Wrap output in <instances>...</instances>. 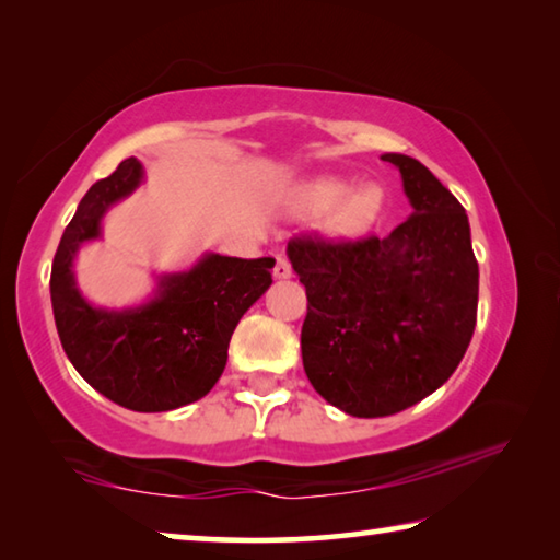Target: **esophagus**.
I'll return each instance as SVG.
<instances>
[{
	"mask_svg": "<svg viewBox=\"0 0 560 560\" xmlns=\"http://www.w3.org/2000/svg\"><path fill=\"white\" fill-rule=\"evenodd\" d=\"M273 277L277 279H291V264L287 257L277 259V267H273Z\"/></svg>",
	"mask_w": 560,
	"mask_h": 560,
	"instance_id": "1",
	"label": "esophagus"
}]
</instances>
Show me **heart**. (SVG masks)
Wrapping results in <instances>:
<instances>
[{"label": "heart", "mask_w": 560, "mask_h": 560, "mask_svg": "<svg viewBox=\"0 0 560 560\" xmlns=\"http://www.w3.org/2000/svg\"><path fill=\"white\" fill-rule=\"evenodd\" d=\"M385 192L377 185H355L343 177H320L303 187L301 210L311 217L330 214V232L336 236H360L381 220Z\"/></svg>", "instance_id": "1"}]
</instances>
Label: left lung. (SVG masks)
<instances>
[{
	"label": "left lung",
	"instance_id": "obj_1",
	"mask_svg": "<svg viewBox=\"0 0 560 560\" xmlns=\"http://www.w3.org/2000/svg\"><path fill=\"white\" fill-rule=\"evenodd\" d=\"M400 170L412 214L377 240L293 236L289 261L306 287L303 371L326 402L387 417L450 381L477 326L479 264L464 207L420 160Z\"/></svg>",
	"mask_w": 560,
	"mask_h": 560
}]
</instances>
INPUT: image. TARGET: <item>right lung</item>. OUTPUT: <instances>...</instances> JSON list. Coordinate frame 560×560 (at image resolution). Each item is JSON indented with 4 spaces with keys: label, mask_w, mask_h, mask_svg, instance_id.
<instances>
[{
    "label": "right lung",
    "mask_w": 560,
    "mask_h": 560,
    "mask_svg": "<svg viewBox=\"0 0 560 560\" xmlns=\"http://www.w3.org/2000/svg\"><path fill=\"white\" fill-rule=\"evenodd\" d=\"M143 179L140 160L128 158L83 195L54 257L51 306L61 346L83 381L128 410L167 412L200 400L220 381L236 324L271 287L273 259L207 252L192 269L160 273L140 306H93L79 291L73 261L83 244L101 240L110 207Z\"/></svg>",
    "instance_id": "obj_1"
}]
</instances>
